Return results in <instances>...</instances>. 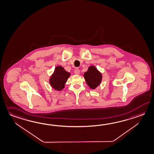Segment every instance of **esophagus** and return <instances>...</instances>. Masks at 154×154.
Segmentation results:
<instances>
[{"mask_svg":"<svg viewBox=\"0 0 154 154\" xmlns=\"http://www.w3.org/2000/svg\"><path fill=\"white\" fill-rule=\"evenodd\" d=\"M75 75H79L80 74V70L79 69H75Z\"/></svg>","mask_w":154,"mask_h":154,"instance_id":"1","label":"esophagus"}]
</instances>
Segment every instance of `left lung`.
I'll return each mask as SVG.
<instances>
[{
	"mask_svg": "<svg viewBox=\"0 0 154 154\" xmlns=\"http://www.w3.org/2000/svg\"><path fill=\"white\" fill-rule=\"evenodd\" d=\"M85 82L90 88L96 89L100 85L102 80V74L94 66H90L87 71L84 73Z\"/></svg>",
	"mask_w": 154,
	"mask_h": 154,
	"instance_id": "1",
	"label": "left lung"
}]
</instances>
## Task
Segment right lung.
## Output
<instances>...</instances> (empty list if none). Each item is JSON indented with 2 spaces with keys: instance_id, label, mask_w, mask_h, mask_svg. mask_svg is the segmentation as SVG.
I'll return each mask as SVG.
<instances>
[{
  "instance_id": "add662e5",
  "label": "right lung",
  "mask_w": 154,
  "mask_h": 154,
  "mask_svg": "<svg viewBox=\"0 0 154 154\" xmlns=\"http://www.w3.org/2000/svg\"><path fill=\"white\" fill-rule=\"evenodd\" d=\"M71 73L67 72L61 66H57L49 79V83L52 88L60 91L65 88V84Z\"/></svg>"
}]
</instances>
